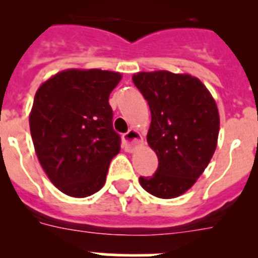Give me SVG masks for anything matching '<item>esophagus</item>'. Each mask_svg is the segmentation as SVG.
I'll use <instances>...</instances> for the list:
<instances>
[{
	"mask_svg": "<svg viewBox=\"0 0 258 258\" xmlns=\"http://www.w3.org/2000/svg\"><path fill=\"white\" fill-rule=\"evenodd\" d=\"M125 146H126V150L132 151V150L137 149L138 146H141L143 143V138L141 136L140 132H137L136 129H131L124 136Z\"/></svg>",
	"mask_w": 258,
	"mask_h": 258,
	"instance_id": "1",
	"label": "esophagus"
}]
</instances>
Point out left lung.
Wrapping results in <instances>:
<instances>
[{"mask_svg": "<svg viewBox=\"0 0 258 258\" xmlns=\"http://www.w3.org/2000/svg\"><path fill=\"white\" fill-rule=\"evenodd\" d=\"M133 83L151 111L147 143L159 160L152 177H140L147 192L173 199L190 190L208 166L220 133L217 104L206 85L188 74L138 72Z\"/></svg>", "mask_w": 258, "mask_h": 258, "instance_id": "1", "label": "left lung"}]
</instances>
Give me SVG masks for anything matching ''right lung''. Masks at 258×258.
I'll use <instances>...</instances> for the list:
<instances>
[{"mask_svg":"<svg viewBox=\"0 0 258 258\" xmlns=\"http://www.w3.org/2000/svg\"><path fill=\"white\" fill-rule=\"evenodd\" d=\"M121 74L70 68L40 85L29 113V129L42 169L72 198L103 187L108 166L120 152L108 103Z\"/></svg>","mask_w":258,"mask_h":258,"instance_id":"obj_1","label":"right lung"}]
</instances>
